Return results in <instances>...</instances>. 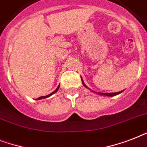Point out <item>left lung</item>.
Segmentation results:
<instances>
[{
	"instance_id": "left-lung-1",
	"label": "left lung",
	"mask_w": 147,
	"mask_h": 147,
	"mask_svg": "<svg viewBox=\"0 0 147 147\" xmlns=\"http://www.w3.org/2000/svg\"><path fill=\"white\" fill-rule=\"evenodd\" d=\"M82 84H83V85H84V86H85V87H86V88H88L87 86H86V85H85V83H84V82H83L82 81ZM121 92H116V93H98V94H101V95H105V96H114V95H116V94H119V93H121Z\"/></svg>"
}]
</instances>
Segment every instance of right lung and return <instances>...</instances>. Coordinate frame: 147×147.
<instances>
[{"instance_id":"1","label":"right lung","mask_w":147,"mask_h":147,"mask_svg":"<svg viewBox=\"0 0 147 147\" xmlns=\"http://www.w3.org/2000/svg\"><path fill=\"white\" fill-rule=\"evenodd\" d=\"M59 86H58V88H56V89H55V91H54V92H52V93H51V94H48V95H47V96H42V97H40V98H38L37 99H42V98H48V97H49V96H50V95H52V94H54V93H55V92H57V91H58V89H59Z\"/></svg>"}]
</instances>
